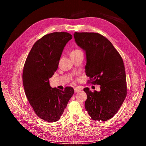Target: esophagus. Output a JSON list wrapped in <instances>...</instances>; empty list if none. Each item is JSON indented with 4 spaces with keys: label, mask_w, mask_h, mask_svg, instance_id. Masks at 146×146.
<instances>
[{
    "label": "esophagus",
    "mask_w": 146,
    "mask_h": 146,
    "mask_svg": "<svg viewBox=\"0 0 146 146\" xmlns=\"http://www.w3.org/2000/svg\"><path fill=\"white\" fill-rule=\"evenodd\" d=\"M81 90V89L79 88H74V93H77V92H78L79 91H80Z\"/></svg>",
    "instance_id": "1"
}]
</instances>
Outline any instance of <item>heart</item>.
I'll list each match as a JSON object with an SVG mask.
<instances>
[{"label":"heart","instance_id":"b5f03b06","mask_svg":"<svg viewBox=\"0 0 146 146\" xmlns=\"http://www.w3.org/2000/svg\"><path fill=\"white\" fill-rule=\"evenodd\" d=\"M82 51L80 50L79 49H74V50H73L71 53H70V56L71 55H74V54H76L78 53H81Z\"/></svg>","mask_w":146,"mask_h":146}]
</instances>
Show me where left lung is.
<instances>
[{
    "label": "left lung",
    "mask_w": 146,
    "mask_h": 146,
    "mask_svg": "<svg viewBox=\"0 0 146 146\" xmlns=\"http://www.w3.org/2000/svg\"><path fill=\"white\" fill-rule=\"evenodd\" d=\"M74 37L86 51L88 81L101 86L100 92L84 89L87 95L86 109L92 119L107 121L118 111L127 95L123 60L111 42L100 34L75 32Z\"/></svg>",
    "instance_id": "1"
}]
</instances>
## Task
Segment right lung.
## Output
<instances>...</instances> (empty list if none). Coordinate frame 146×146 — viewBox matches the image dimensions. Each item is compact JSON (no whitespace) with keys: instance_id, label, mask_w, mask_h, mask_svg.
Segmentation results:
<instances>
[{"instance_id":"obj_1","label":"right lung","mask_w":146,"mask_h":146,"mask_svg":"<svg viewBox=\"0 0 146 146\" xmlns=\"http://www.w3.org/2000/svg\"><path fill=\"white\" fill-rule=\"evenodd\" d=\"M72 39L66 32H54L37 40L30 51L23 66V85L26 96L35 113L49 123L58 121L74 90L52 88L49 78L57 70L64 46Z\"/></svg>"}]
</instances>
